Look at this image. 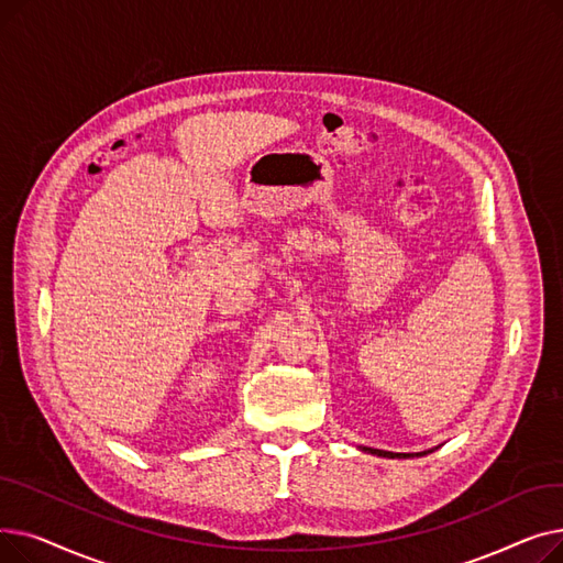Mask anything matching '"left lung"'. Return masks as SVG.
I'll return each instance as SVG.
<instances>
[{"instance_id": "obj_1", "label": "left lung", "mask_w": 563, "mask_h": 563, "mask_svg": "<svg viewBox=\"0 0 563 563\" xmlns=\"http://www.w3.org/2000/svg\"><path fill=\"white\" fill-rule=\"evenodd\" d=\"M363 452H369V454H376V456H388V459H408V456H422L427 452H420V454H395V452H383V450H372V448H363Z\"/></svg>"}]
</instances>
